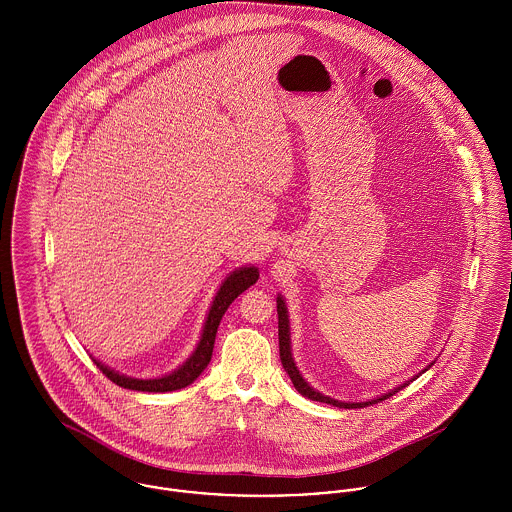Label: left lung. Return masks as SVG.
Segmentation results:
<instances>
[{"label": "left lung", "mask_w": 512, "mask_h": 512, "mask_svg": "<svg viewBox=\"0 0 512 512\" xmlns=\"http://www.w3.org/2000/svg\"><path fill=\"white\" fill-rule=\"evenodd\" d=\"M278 339H280V361H282L284 370L290 374L295 390H297L301 396L309 398V400L325 402V404H333V406H337V408H365V406L378 404V402H382V400H386V398L394 396L398 390H402V388L406 386V384H404V386H398V388H394L392 392H388V394H384V396H380V398H376V400H368V402H353V404H351V402H339V400H333V398L323 396V394H319L317 390H313V388L303 380V376L299 374L297 366L293 363L292 353H290V321H288V309H286V303H284V299H282V297H278Z\"/></svg>", "instance_id": "1"}]
</instances>
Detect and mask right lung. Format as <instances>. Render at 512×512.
Wrapping results in <instances>:
<instances>
[{"mask_svg": "<svg viewBox=\"0 0 512 512\" xmlns=\"http://www.w3.org/2000/svg\"><path fill=\"white\" fill-rule=\"evenodd\" d=\"M258 280V270L254 266L250 268H240L236 272H232L224 284L220 286L219 293L215 295V301L211 305V311H209V317H207V323H205V329H203V335H201V341L195 349V353L191 355V359L183 366H179L175 372L171 374H165L161 378H149V380H142V378H130V376H124V374H118L116 370L108 368L102 363H98L94 359V365L98 366L102 370L104 376H108L114 384L122 386V388H128V390H140V392H173V390H179V388H185L189 386L193 380L199 378V374L207 368V365L211 363V357H213V349H215V337H217V329H219L220 319L224 315V311L228 309V305L244 292L248 290L250 286H254Z\"/></svg>", "mask_w": 512, "mask_h": 512, "instance_id": "1", "label": "right lung"}]
</instances>
